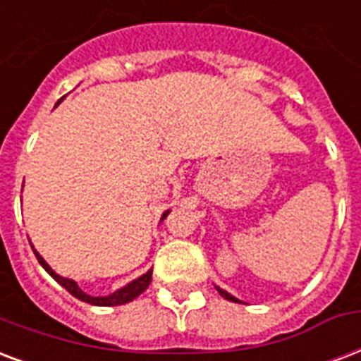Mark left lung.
Here are the masks:
<instances>
[{
  "label": "left lung",
  "mask_w": 361,
  "mask_h": 361,
  "mask_svg": "<svg viewBox=\"0 0 361 361\" xmlns=\"http://www.w3.org/2000/svg\"><path fill=\"white\" fill-rule=\"evenodd\" d=\"M216 290H217V293H219V295H221V297H225V299H227V301H233V302H242L240 299H236L235 295H231L229 291H225L224 288H219V286H216Z\"/></svg>",
  "instance_id": "left-lung-1"
}]
</instances>
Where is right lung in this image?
<instances>
[{"label":"right lung","mask_w":361,"mask_h":361,"mask_svg":"<svg viewBox=\"0 0 361 361\" xmlns=\"http://www.w3.org/2000/svg\"><path fill=\"white\" fill-rule=\"evenodd\" d=\"M64 100V98H60L59 102H56V106H59L60 102ZM54 106V107H56ZM24 187V185H22ZM170 210H166L164 214L161 216V221H164V217L169 216ZM32 244V242H30ZM32 250H34L35 257H37V261H39V265L45 269L49 274H51L52 279L56 280L62 288H66V290L70 291L71 295L77 297L79 301H85V302H90V305H94V307H117V305H125V302H130L134 301L137 295H142L147 288H149L151 284V274H153V269H149V271L145 272V274H142V276H137V279H134L132 282H128L126 286H123V288H119V290H115L114 293H109V295H104V297H92L89 295V293H85V291L77 286L75 280L71 279H64V276H60V274H56V272L52 271L51 265L47 263L43 257L39 255V252L35 250L34 246H32Z\"/></svg>","instance_id":"obj_1"}]
</instances>
